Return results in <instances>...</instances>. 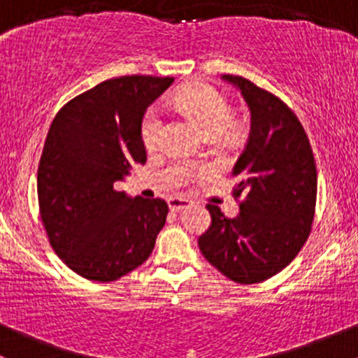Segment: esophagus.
Listing matches in <instances>:
<instances>
[{
    "label": "esophagus",
    "instance_id": "esophagus-1",
    "mask_svg": "<svg viewBox=\"0 0 358 358\" xmlns=\"http://www.w3.org/2000/svg\"><path fill=\"white\" fill-rule=\"evenodd\" d=\"M187 206H191V201L187 200V198H182V196L169 198V208H171L172 212H179V210L187 208Z\"/></svg>",
    "mask_w": 358,
    "mask_h": 358
}]
</instances>
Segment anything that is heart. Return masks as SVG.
I'll return each instance as SVG.
<instances>
[{"mask_svg": "<svg viewBox=\"0 0 358 358\" xmlns=\"http://www.w3.org/2000/svg\"><path fill=\"white\" fill-rule=\"evenodd\" d=\"M176 103L180 110H184L198 124V127L206 136L222 134V131L229 125L231 117H233L231 105L226 96L206 83H194L182 87L176 94ZM162 131H164L162 113L157 106H153L146 112L141 124V139L146 150H155L160 145ZM200 172H205V169H201ZM179 174L182 176V179H187L193 174V169L180 167Z\"/></svg>", "mask_w": 358, "mask_h": 358, "instance_id": "heart-1", "label": "heart"}]
</instances>
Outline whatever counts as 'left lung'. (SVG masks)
<instances>
[{"instance_id": "obj_1", "label": "left lung", "mask_w": 358, "mask_h": 358, "mask_svg": "<svg viewBox=\"0 0 358 358\" xmlns=\"http://www.w3.org/2000/svg\"><path fill=\"white\" fill-rule=\"evenodd\" d=\"M250 108V134L233 167L239 213L219 206L198 246L210 264L239 285H255L281 272L312 229L317 196L314 153L300 120L278 96L239 76H222Z\"/></svg>"}]
</instances>
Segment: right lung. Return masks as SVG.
Returning <instances> with one entry per match:
<instances>
[{"label": "right lung", "instance_id": "right-lung-1", "mask_svg": "<svg viewBox=\"0 0 358 358\" xmlns=\"http://www.w3.org/2000/svg\"><path fill=\"white\" fill-rule=\"evenodd\" d=\"M172 77L125 76L70 99L57 113L38 169L39 212L50 245L76 274L110 282L153 252L169 206L131 198L113 182L145 164L141 124Z\"/></svg>", "mask_w": 358, "mask_h": 358}]
</instances>
